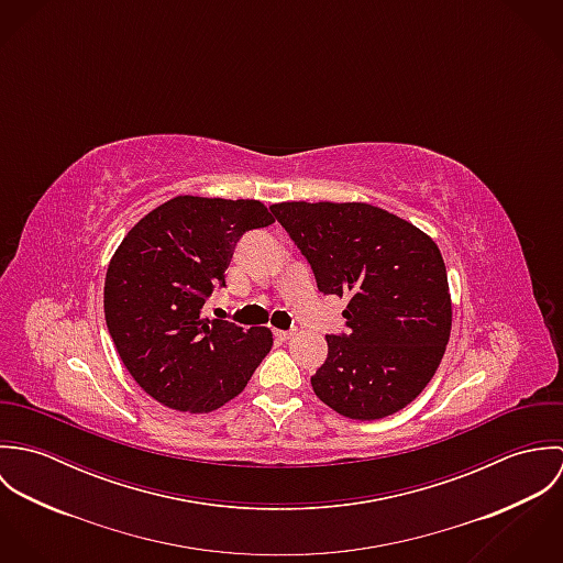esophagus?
I'll use <instances>...</instances> for the list:
<instances>
[{"label": "esophagus", "instance_id": "esophagus-1", "mask_svg": "<svg viewBox=\"0 0 563 563\" xmlns=\"http://www.w3.org/2000/svg\"><path fill=\"white\" fill-rule=\"evenodd\" d=\"M275 338H279V340H290V338H292V331H286V329H275Z\"/></svg>", "mask_w": 563, "mask_h": 563}]
</instances>
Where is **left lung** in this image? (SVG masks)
Listing matches in <instances>:
<instances>
[{
  "label": "left lung",
  "mask_w": 563,
  "mask_h": 563,
  "mask_svg": "<svg viewBox=\"0 0 563 563\" xmlns=\"http://www.w3.org/2000/svg\"><path fill=\"white\" fill-rule=\"evenodd\" d=\"M275 219L310 262L322 295L346 297V333L327 335L317 397L353 420L386 418L435 375L451 335L438 244L371 203L286 201Z\"/></svg>",
  "instance_id": "8db88e82"
}]
</instances>
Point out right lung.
I'll return each instance as SVG.
<instances>
[{
  "instance_id": "right-lung-1",
  "label": "right lung",
  "mask_w": 563,
  "mask_h": 563,
  "mask_svg": "<svg viewBox=\"0 0 563 563\" xmlns=\"http://www.w3.org/2000/svg\"><path fill=\"white\" fill-rule=\"evenodd\" d=\"M275 223L255 199L179 195L143 217L114 251L103 286L112 342L156 401L208 413L239 397L273 346L268 327L203 317L234 246Z\"/></svg>"
}]
</instances>
